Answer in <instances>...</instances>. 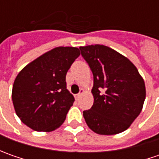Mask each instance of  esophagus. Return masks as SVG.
Masks as SVG:
<instances>
[{
  "instance_id": "34e87169",
  "label": "esophagus",
  "mask_w": 159,
  "mask_h": 159,
  "mask_svg": "<svg viewBox=\"0 0 159 159\" xmlns=\"http://www.w3.org/2000/svg\"><path fill=\"white\" fill-rule=\"evenodd\" d=\"M83 93H84V90H83V89H80V92L79 94L75 95V98H76V99H79V98H80V96L82 95Z\"/></svg>"
}]
</instances>
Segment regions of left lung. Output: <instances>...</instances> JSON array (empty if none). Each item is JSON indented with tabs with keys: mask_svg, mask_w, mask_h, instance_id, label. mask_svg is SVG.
<instances>
[{
	"mask_svg": "<svg viewBox=\"0 0 159 159\" xmlns=\"http://www.w3.org/2000/svg\"><path fill=\"white\" fill-rule=\"evenodd\" d=\"M94 76V104L84 111L89 127L96 134L111 135L126 130L143 106V79L129 59L109 47H80Z\"/></svg>",
	"mask_w": 159,
	"mask_h": 159,
	"instance_id": "left-lung-1",
	"label": "left lung"
}]
</instances>
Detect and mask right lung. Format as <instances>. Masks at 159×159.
<instances>
[{
    "instance_id": "add662e5",
    "label": "right lung",
    "mask_w": 159,
    "mask_h": 159,
    "mask_svg": "<svg viewBox=\"0 0 159 159\" xmlns=\"http://www.w3.org/2000/svg\"><path fill=\"white\" fill-rule=\"evenodd\" d=\"M80 55L78 48H55L17 74L12 101L25 125L35 131L51 132L64 123L74 102L66 89V73Z\"/></svg>"
}]
</instances>
